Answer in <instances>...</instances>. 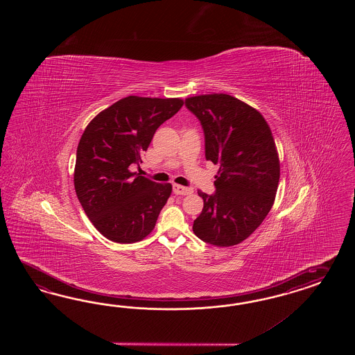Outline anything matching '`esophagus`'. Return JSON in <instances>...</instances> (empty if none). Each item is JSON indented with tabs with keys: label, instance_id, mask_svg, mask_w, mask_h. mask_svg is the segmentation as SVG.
<instances>
[{
	"label": "esophagus",
	"instance_id": "1",
	"mask_svg": "<svg viewBox=\"0 0 355 355\" xmlns=\"http://www.w3.org/2000/svg\"><path fill=\"white\" fill-rule=\"evenodd\" d=\"M193 191L191 187H184L181 184H173V193L175 195H190V193H193Z\"/></svg>",
	"mask_w": 355,
	"mask_h": 355
}]
</instances>
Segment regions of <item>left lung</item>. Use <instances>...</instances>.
<instances>
[{
  "label": "left lung",
  "mask_w": 355,
  "mask_h": 355,
  "mask_svg": "<svg viewBox=\"0 0 355 355\" xmlns=\"http://www.w3.org/2000/svg\"><path fill=\"white\" fill-rule=\"evenodd\" d=\"M186 107L205 131V159L220 164L215 193L203 198L193 221L195 236L229 248L251 236L268 215L277 191L279 162L267 121L236 97L212 94L189 97Z\"/></svg>",
  "instance_id": "left-lung-1"
}]
</instances>
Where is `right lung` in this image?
<instances>
[{"instance_id": "1", "label": "right lung", "mask_w": 355, "mask_h": 355, "mask_svg": "<svg viewBox=\"0 0 355 355\" xmlns=\"http://www.w3.org/2000/svg\"><path fill=\"white\" fill-rule=\"evenodd\" d=\"M183 105L181 98L128 96L100 112L76 150L74 186L87 217L109 241L132 243L150 234L172 193L129 171L141 162L156 130Z\"/></svg>"}]
</instances>
